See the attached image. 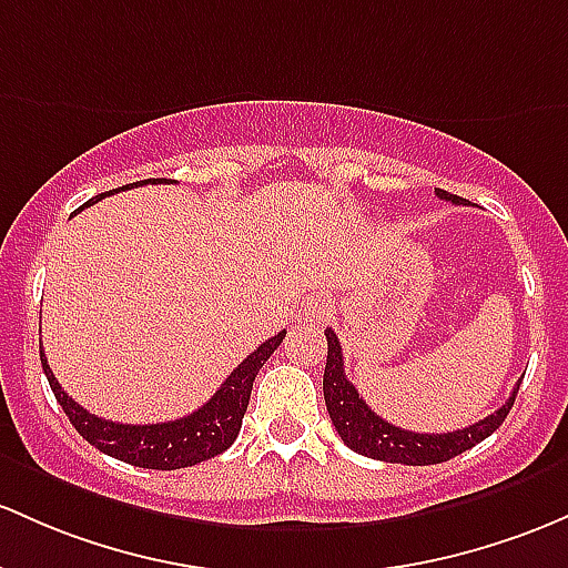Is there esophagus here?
<instances>
[{"mask_svg": "<svg viewBox=\"0 0 568 568\" xmlns=\"http://www.w3.org/2000/svg\"><path fill=\"white\" fill-rule=\"evenodd\" d=\"M328 315H332V304H328V298L321 296V294L307 296L302 304H298V310H296L298 321L310 323V326H321V323L326 321Z\"/></svg>", "mask_w": 568, "mask_h": 568, "instance_id": "34e87169", "label": "esophagus"}]
</instances>
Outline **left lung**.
I'll return each instance as SVG.
<instances>
[{
    "mask_svg": "<svg viewBox=\"0 0 568 568\" xmlns=\"http://www.w3.org/2000/svg\"><path fill=\"white\" fill-rule=\"evenodd\" d=\"M436 196L445 199V202L464 204V199L453 196V193L442 189H436ZM326 342L328 355L326 372H323V398H326V409L328 415H332L334 428L339 432L342 442H345L351 450L358 453V456L388 460V464L428 466L460 456V453H466L469 447L488 439V436L501 426L504 417L513 409L517 388H520V383H517L513 396H509L494 415L483 417V420L469 428H458V432L447 434L407 432V428H398L394 423L383 420V417L358 396L355 385L345 375L342 345L332 328H326Z\"/></svg>",
    "mask_w": 568,
    "mask_h": 568,
    "instance_id": "obj_1",
    "label": "left lung"
}]
</instances>
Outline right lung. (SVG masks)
I'll return each instance as SVG.
<instances>
[{"label": "right lung", "instance_id": "right-lung-1", "mask_svg": "<svg viewBox=\"0 0 568 568\" xmlns=\"http://www.w3.org/2000/svg\"><path fill=\"white\" fill-rule=\"evenodd\" d=\"M159 183V180H153ZM134 185H145V180L140 183L126 185V189H134ZM99 193L97 199H91L83 207H91L99 199L110 196V193ZM80 207V210H83ZM78 210V213H80ZM285 332L274 334L272 339H266L258 351H253L242 361L240 366L223 379L221 388L215 390V396L210 398L207 404L196 409V413L180 417V420H166V423H148V426H132V423H112L104 420V417L91 415L89 409L80 407L74 398H70L61 390L59 379L53 377L51 366H48L45 353L40 351L42 369H45L48 383H51V390L55 402L61 404L74 432L83 436L89 445L102 450L104 456H112L123 464L142 466V469H185V466L202 464V460L221 456L223 450L232 447L242 428V417H245L247 402H251L253 379L258 375V369L264 366V361L277 351V345L283 342Z\"/></svg>", "mask_w": 568, "mask_h": 568}]
</instances>
